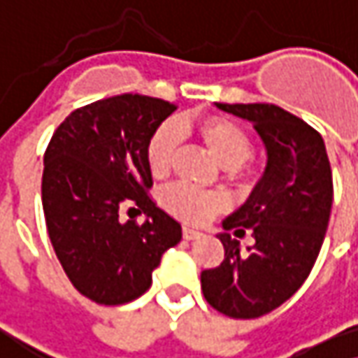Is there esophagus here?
<instances>
[{
  "mask_svg": "<svg viewBox=\"0 0 358 358\" xmlns=\"http://www.w3.org/2000/svg\"><path fill=\"white\" fill-rule=\"evenodd\" d=\"M201 236H203L201 230L192 228V226H183V238H185V241H197V238H201Z\"/></svg>",
  "mask_w": 358,
  "mask_h": 358,
  "instance_id": "34e87169",
  "label": "esophagus"
}]
</instances>
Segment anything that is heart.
<instances>
[{
    "mask_svg": "<svg viewBox=\"0 0 358 358\" xmlns=\"http://www.w3.org/2000/svg\"><path fill=\"white\" fill-rule=\"evenodd\" d=\"M181 132H195L210 148V152L216 157L217 163L226 166L244 163L252 148L248 134L236 122L224 115H203L193 122L183 120L177 122L175 126L163 124L150 134L146 142V165L150 169L152 177L161 179L171 173ZM163 206L169 214L183 222L201 224L222 210L224 199L220 193L206 192L193 187L189 183H175L163 193Z\"/></svg>",
    "mask_w": 358,
    "mask_h": 358,
    "instance_id": "obj_1",
    "label": "heart"
}]
</instances>
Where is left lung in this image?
Here are the masks:
<instances>
[{"mask_svg":"<svg viewBox=\"0 0 358 358\" xmlns=\"http://www.w3.org/2000/svg\"><path fill=\"white\" fill-rule=\"evenodd\" d=\"M216 106L255 126L267 166L244 206L222 222L224 261L201 271V292L224 316L261 318L303 285L318 259L332 208V171L320 132L301 117L273 103ZM246 231L255 244L241 251L238 238Z\"/></svg>","mask_w":358,"mask_h":358,"instance_id":"1","label":"left lung"}]
</instances>
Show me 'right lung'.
<instances>
[{
	"instance_id": "obj_1",
	"label": "right lung",
	"mask_w": 358,
	"mask_h": 358,
	"mask_svg": "<svg viewBox=\"0 0 358 358\" xmlns=\"http://www.w3.org/2000/svg\"><path fill=\"white\" fill-rule=\"evenodd\" d=\"M175 112L165 99L124 93L64 117L44 152L42 210L52 248L73 287L95 303L120 306L152 283L181 224L150 199L146 142ZM136 209L147 220L121 222Z\"/></svg>"
}]
</instances>
